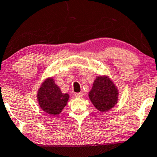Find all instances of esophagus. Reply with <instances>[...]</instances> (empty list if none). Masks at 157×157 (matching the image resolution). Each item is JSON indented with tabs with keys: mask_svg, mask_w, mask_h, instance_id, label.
I'll return each mask as SVG.
<instances>
[{
	"mask_svg": "<svg viewBox=\"0 0 157 157\" xmlns=\"http://www.w3.org/2000/svg\"><path fill=\"white\" fill-rule=\"evenodd\" d=\"M75 96L76 98H82L83 96V93H75Z\"/></svg>",
	"mask_w": 157,
	"mask_h": 157,
	"instance_id": "obj_1",
	"label": "esophagus"
}]
</instances>
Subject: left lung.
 <instances>
[{"label":"left lung","mask_w":157,"mask_h":157,"mask_svg":"<svg viewBox=\"0 0 157 157\" xmlns=\"http://www.w3.org/2000/svg\"><path fill=\"white\" fill-rule=\"evenodd\" d=\"M89 98L100 112H106L118 102L119 90L114 82L107 75L97 76L93 82Z\"/></svg>","instance_id":"1"}]
</instances>
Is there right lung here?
<instances>
[{"label": "right lung", "mask_w": 157, "mask_h": 157, "mask_svg": "<svg viewBox=\"0 0 157 157\" xmlns=\"http://www.w3.org/2000/svg\"><path fill=\"white\" fill-rule=\"evenodd\" d=\"M69 98V94L61 92L52 77L47 78L42 82L37 93V99L41 110L52 116L61 113Z\"/></svg>", "instance_id": "obj_1"}]
</instances>
